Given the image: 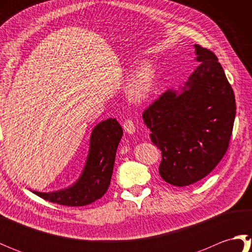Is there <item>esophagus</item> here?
Masks as SVG:
<instances>
[{
	"label": "esophagus",
	"instance_id": "34e87169",
	"mask_svg": "<svg viewBox=\"0 0 252 252\" xmlns=\"http://www.w3.org/2000/svg\"><path fill=\"white\" fill-rule=\"evenodd\" d=\"M123 130H125L126 133H129V134H133V133H135L136 130V126L134 125V122L131 119H126L123 122Z\"/></svg>",
	"mask_w": 252,
	"mask_h": 252
}]
</instances>
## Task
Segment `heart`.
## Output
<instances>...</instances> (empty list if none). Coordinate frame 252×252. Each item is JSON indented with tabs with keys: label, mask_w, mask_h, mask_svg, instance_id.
Wrapping results in <instances>:
<instances>
[{
	"label": "heart",
	"mask_w": 252,
	"mask_h": 252,
	"mask_svg": "<svg viewBox=\"0 0 252 252\" xmlns=\"http://www.w3.org/2000/svg\"><path fill=\"white\" fill-rule=\"evenodd\" d=\"M156 83V71L152 65L145 63L135 72L127 84V95L133 101H144L152 95Z\"/></svg>",
	"instance_id": "heart-1"
}]
</instances>
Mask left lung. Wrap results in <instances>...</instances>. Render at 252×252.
Returning <instances> with one entry per match:
<instances>
[{
    "label": "left lung",
    "mask_w": 252,
    "mask_h": 252,
    "mask_svg": "<svg viewBox=\"0 0 252 252\" xmlns=\"http://www.w3.org/2000/svg\"><path fill=\"white\" fill-rule=\"evenodd\" d=\"M199 63L179 94L167 91L144 110L151 140L161 151L159 174L173 186L205 178L225 155L236 103L218 57L195 44Z\"/></svg>",
    "instance_id": "1"
}]
</instances>
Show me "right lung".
<instances>
[{
    "mask_svg": "<svg viewBox=\"0 0 252 252\" xmlns=\"http://www.w3.org/2000/svg\"><path fill=\"white\" fill-rule=\"evenodd\" d=\"M122 127L116 119L98 123L91 135L90 152L83 172L72 186L53 192L33 191L43 199L68 207L90 205L104 196L110 185Z\"/></svg>",
    "mask_w": 252,
    "mask_h": 252,
    "instance_id": "obj_1",
    "label": "right lung"
}]
</instances>
